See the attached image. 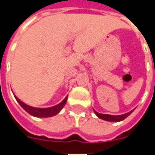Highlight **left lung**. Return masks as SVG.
I'll return each instance as SVG.
<instances>
[{"mask_svg": "<svg viewBox=\"0 0 155 155\" xmlns=\"http://www.w3.org/2000/svg\"><path fill=\"white\" fill-rule=\"evenodd\" d=\"M132 112H133V110L128 112V113L123 114V115H120V116H111V115H106V114H100V113H98V112L94 110V113H95L96 116H98L99 118H100V119L104 120H108V121H116V122L126 119Z\"/></svg>", "mask_w": 155, "mask_h": 155, "instance_id": "obj_1", "label": "left lung"}]
</instances>
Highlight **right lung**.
Masks as SVG:
<instances>
[{"label": "right lung", "mask_w": 155, "mask_h": 155, "mask_svg": "<svg viewBox=\"0 0 155 155\" xmlns=\"http://www.w3.org/2000/svg\"><path fill=\"white\" fill-rule=\"evenodd\" d=\"M15 98H16L17 101L18 102L19 104L22 106V108L24 109L28 114H30L31 116H34L35 117H51V116H55L56 114H58L61 111V109L63 108L67 100V96L60 104H58L57 105H55L53 107H50V108H35V107H32V106H29L28 104H24L19 99H18L16 96H15Z\"/></svg>", "instance_id": "obj_1"}]
</instances>
